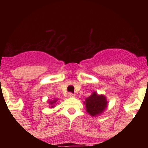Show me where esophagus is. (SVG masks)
<instances>
[{
	"instance_id": "obj_1",
	"label": "esophagus",
	"mask_w": 148,
	"mask_h": 148,
	"mask_svg": "<svg viewBox=\"0 0 148 148\" xmlns=\"http://www.w3.org/2000/svg\"><path fill=\"white\" fill-rule=\"evenodd\" d=\"M68 97H75V95L70 92V93L68 94Z\"/></svg>"
}]
</instances>
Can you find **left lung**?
<instances>
[{
    "label": "left lung",
    "instance_id": "8db88e82",
    "mask_svg": "<svg viewBox=\"0 0 148 148\" xmlns=\"http://www.w3.org/2000/svg\"><path fill=\"white\" fill-rule=\"evenodd\" d=\"M107 102L104 95H98L96 92H94L91 96L85 99L84 104L86 106V112L91 116L95 117L104 112L107 107Z\"/></svg>",
    "mask_w": 148,
    "mask_h": 148
}]
</instances>
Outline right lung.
Here are the masks:
<instances>
[{"label":"right lung","instance_id":"1","mask_svg":"<svg viewBox=\"0 0 148 148\" xmlns=\"http://www.w3.org/2000/svg\"><path fill=\"white\" fill-rule=\"evenodd\" d=\"M58 99H54L53 100H51V101H49V104H50V106H49V107H51V108H53V107H54V104H56V102H57Z\"/></svg>","mask_w":148,"mask_h":148}]
</instances>
